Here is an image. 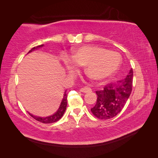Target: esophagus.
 <instances>
[{
  "label": "esophagus",
  "instance_id": "obj_1",
  "mask_svg": "<svg viewBox=\"0 0 158 158\" xmlns=\"http://www.w3.org/2000/svg\"><path fill=\"white\" fill-rule=\"evenodd\" d=\"M80 91H81L82 93H89V92L91 91V89H90V88H89V87H88V86H85V87L81 88V90H80Z\"/></svg>",
  "mask_w": 158,
  "mask_h": 158
}]
</instances>
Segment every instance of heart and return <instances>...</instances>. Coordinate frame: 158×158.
<instances>
[{
    "label": "heart",
    "mask_w": 158,
    "mask_h": 158,
    "mask_svg": "<svg viewBox=\"0 0 158 158\" xmlns=\"http://www.w3.org/2000/svg\"><path fill=\"white\" fill-rule=\"evenodd\" d=\"M63 62L69 69L74 68V63L86 65L85 73L90 77L103 80L113 75L118 69L121 57L118 53L110 52L98 46H85L74 52L72 59L65 56Z\"/></svg>",
    "instance_id": "heart-1"
}]
</instances>
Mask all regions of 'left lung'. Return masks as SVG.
<instances>
[{
    "label": "left lung",
    "mask_w": 158,
    "mask_h": 158,
    "mask_svg": "<svg viewBox=\"0 0 158 158\" xmlns=\"http://www.w3.org/2000/svg\"><path fill=\"white\" fill-rule=\"evenodd\" d=\"M133 70L130 69L125 79L117 84L106 85L96 91L98 95L95 105L90 111L99 119L107 120L116 116L123 109L132 89Z\"/></svg>",
    "instance_id": "obj_1"
}]
</instances>
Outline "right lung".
Returning a JSON list of instances; mask_svg holds the SVG:
<instances>
[{"mask_svg": "<svg viewBox=\"0 0 158 158\" xmlns=\"http://www.w3.org/2000/svg\"><path fill=\"white\" fill-rule=\"evenodd\" d=\"M42 46H43V44L39 45V46H37L36 48L35 47L32 48V49L30 51H29L28 53H30V52H32V51H33L34 49H37V47H41ZM67 97H68V95H67L66 91H65V93H64V97L63 98L62 102H61V104H60V106L59 109H58V110L54 114L52 115V116L43 118V117H37V116H33V115L31 114L30 113H29V115H30L31 116L33 117L34 119H35L36 121H39V122H41V123H42L47 124V123H52L56 122V121H58V120H60L61 118H62L64 113H65V109H66V107H67V102H68Z\"/></svg>", "mask_w": 158, "mask_h": 158, "instance_id": "add662e5", "label": "right lung"}]
</instances>
